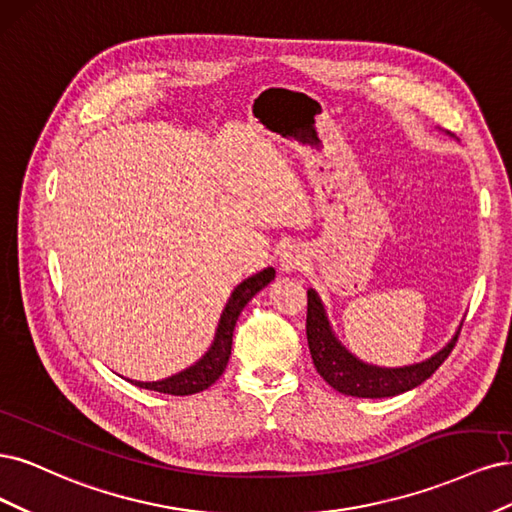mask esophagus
Returning <instances> with one entry per match:
<instances>
[{
	"label": "esophagus",
	"instance_id": "1",
	"mask_svg": "<svg viewBox=\"0 0 512 512\" xmlns=\"http://www.w3.org/2000/svg\"><path fill=\"white\" fill-rule=\"evenodd\" d=\"M306 251L302 249L300 244H287L283 251H280L278 257V268L283 274H291V272H300L306 266Z\"/></svg>",
	"mask_w": 512,
	"mask_h": 512
}]
</instances>
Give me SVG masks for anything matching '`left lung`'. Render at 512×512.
<instances>
[{"mask_svg": "<svg viewBox=\"0 0 512 512\" xmlns=\"http://www.w3.org/2000/svg\"><path fill=\"white\" fill-rule=\"evenodd\" d=\"M459 329L461 323L453 338L438 353L419 361V364L400 368L374 366L368 364V361H361L338 340L319 293L315 289H308L306 336L312 364H315L317 372L323 376L327 385H332L344 395H353V398H393V395L419 387L449 357L457 342Z\"/></svg>", "mask_w": 512, "mask_h": 512, "instance_id": "8db88e82", "label": "left lung"}]
</instances>
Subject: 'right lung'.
Returning <instances> with one entry per match:
<instances>
[{
	"label": "right lung",
	"mask_w": 512,
	"mask_h": 512,
	"mask_svg": "<svg viewBox=\"0 0 512 512\" xmlns=\"http://www.w3.org/2000/svg\"><path fill=\"white\" fill-rule=\"evenodd\" d=\"M274 276H276L274 268H263L261 272L244 278L242 283L232 291V295H229V300L221 312V319L217 325V332H214L212 344L208 346V351L195 361V364H191L189 368L180 370L168 378H161V381L144 383V381H129V378L127 381L134 383L136 387L168 393V395H191V393H200V391L208 389L223 374L227 361H229V355H232L234 327H236L240 312L263 287H268L272 283Z\"/></svg>",
	"instance_id": "right-lung-1"
}]
</instances>
